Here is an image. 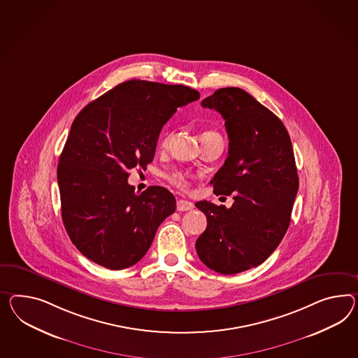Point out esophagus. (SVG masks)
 <instances>
[{
  "label": "esophagus",
  "mask_w": 358,
  "mask_h": 358,
  "mask_svg": "<svg viewBox=\"0 0 358 358\" xmlns=\"http://www.w3.org/2000/svg\"><path fill=\"white\" fill-rule=\"evenodd\" d=\"M176 209L179 211L192 210L193 203L191 201H187V200H178L176 201Z\"/></svg>",
  "instance_id": "obj_1"
}]
</instances>
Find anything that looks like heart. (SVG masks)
<instances>
[{"label":"heart","instance_id":"heart-1","mask_svg":"<svg viewBox=\"0 0 358 358\" xmlns=\"http://www.w3.org/2000/svg\"><path fill=\"white\" fill-rule=\"evenodd\" d=\"M169 143V136H166L164 138V141H162V145H166ZM170 180H171V183L175 184L176 187H179V188H182V189H185V188H188V180H187V178H185V175L182 174V173H174L173 175H170Z\"/></svg>","mask_w":358,"mask_h":358}]
</instances>
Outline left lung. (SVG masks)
I'll return each instance as SVG.
<instances>
[{
    "label": "left lung",
    "instance_id": "left-lung-1",
    "mask_svg": "<svg viewBox=\"0 0 358 358\" xmlns=\"http://www.w3.org/2000/svg\"><path fill=\"white\" fill-rule=\"evenodd\" d=\"M226 120L229 156L211 179L215 194H234V203L196 202L208 226L196 241L199 258L231 275L261 265L285 235L299 191L288 131L273 111L244 90L220 88L203 99Z\"/></svg>",
    "mask_w": 358,
    "mask_h": 358
}]
</instances>
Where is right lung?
<instances>
[{
	"label": "right lung",
	"mask_w": 358,
	"mask_h": 358,
	"mask_svg": "<svg viewBox=\"0 0 358 358\" xmlns=\"http://www.w3.org/2000/svg\"><path fill=\"white\" fill-rule=\"evenodd\" d=\"M200 99L185 85L120 83L73 120L57 179L64 229L83 256L110 270L145 256L157 229L174 213V194L152 185L135 193L129 169H144L178 108Z\"/></svg>",
	"instance_id": "add662e5"
}]
</instances>
